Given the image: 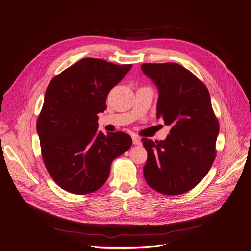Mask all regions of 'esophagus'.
<instances>
[{
	"instance_id": "34e87169",
	"label": "esophagus",
	"mask_w": 251,
	"mask_h": 251,
	"mask_svg": "<svg viewBox=\"0 0 251 251\" xmlns=\"http://www.w3.org/2000/svg\"><path fill=\"white\" fill-rule=\"evenodd\" d=\"M132 140H133V144H134V145H138V146H140V145L142 144L141 140H140L138 137H136V136H133V137H132Z\"/></svg>"
}]
</instances>
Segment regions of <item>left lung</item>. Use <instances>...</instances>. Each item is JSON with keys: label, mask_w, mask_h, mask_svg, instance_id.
Returning <instances> with one entry per match:
<instances>
[{"label": "left lung", "mask_w": 251, "mask_h": 251, "mask_svg": "<svg viewBox=\"0 0 251 251\" xmlns=\"http://www.w3.org/2000/svg\"><path fill=\"white\" fill-rule=\"evenodd\" d=\"M158 89L156 118L171 125L163 141L143 138L148 158L144 177L148 185L165 195L193 189L215 160L219 121L204 82L176 63L141 66Z\"/></svg>", "instance_id": "1"}]
</instances>
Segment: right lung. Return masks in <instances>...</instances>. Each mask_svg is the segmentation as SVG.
Here are the masks:
<instances>
[{
	"mask_svg": "<svg viewBox=\"0 0 251 251\" xmlns=\"http://www.w3.org/2000/svg\"><path fill=\"white\" fill-rule=\"evenodd\" d=\"M131 67L83 58L49 82L36 129L45 168L62 189L77 195L97 191L112 160L130 149L128 134L98 131V113Z\"/></svg>",
	"mask_w": 251,
	"mask_h": 251,
	"instance_id": "right-lung-1",
	"label": "right lung"
}]
</instances>
